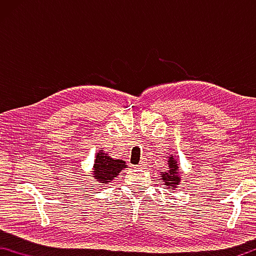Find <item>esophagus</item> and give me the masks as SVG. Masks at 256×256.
Masks as SVG:
<instances>
[{
  "mask_svg": "<svg viewBox=\"0 0 256 256\" xmlns=\"http://www.w3.org/2000/svg\"><path fill=\"white\" fill-rule=\"evenodd\" d=\"M145 166H146V160H142L140 163H138L137 165H135L136 168H145Z\"/></svg>",
  "mask_w": 256,
  "mask_h": 256,
  "instance_id": "esophagus-1",
  "label": "esophagus"
}]
</instances>
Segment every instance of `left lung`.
<instances>
[{
  "mask_svg": "<svg viewBox=\"0 0 256 256\" xmlns=\"http://www.w3.org/2000/svg\"><path fill=\"white\" fill-rule=\"evenodd\" d=\"M168 171L160 173V178H162L163 184L165 186L166 189L176 190V188L180 186L181 180H182L178 156H174L173 154L170 155L168 160Z\"/></svg>",
  "mask_w": 256,
  "mask_h": 256,
  "instance_id": "8db88e82",
  "label": "left lung"
}]
</instances>
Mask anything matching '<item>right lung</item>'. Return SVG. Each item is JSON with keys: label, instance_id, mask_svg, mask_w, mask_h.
Wrapping results in <instances>:
<instances>
[{"label": "right lung", "instance_id": "add662e5", "mask_svg": "<svg viewBox=\"0 0 256 256\" xmlns=\"http://www.w3.org/2000/svg\"><path fill=\"white\" fill-rule=\"evenodd\" d=\"M128 165L124 160L120 158H112L111 156L106 153L102 148L96 153L94 164L92 168V176L94 182L98 186H106L114 180V178L119 176L124 168H127Z\"/></svg>", "mask_w": 256, "mask_h": 256}]
</instances>
